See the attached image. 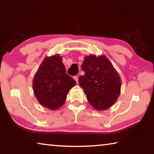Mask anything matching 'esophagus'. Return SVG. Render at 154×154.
Listing matches in <instances>:
<instances>
[{
	"label": "esophagus",
	"mask_w": 154,
	"mask_h": 154,
	"mask_svg": "<svg viewBox=\"0 0 154 154\" xmlns=\"http://www.w3.org/2000/svg\"><path fill=\"white\" fill-rule=\"evenodd\" d=\"M73 78H74V79L76 81L77 83H78V82H79V81H78V77L77 76H75Z\"/></svg>",
	"instance_id": "obj_1"
}]
</instances>
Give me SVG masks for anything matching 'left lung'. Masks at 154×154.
<instances>
[{
	"mask_svg": "<svg viewBox=\"0 0 154 154\" xmlns=\"http://www.w3.org/2000/svg\"><path fill=\"white\" fill-rule=\"evenodd\" d=\"M85 72L79 76V83L88 102L98 111L113 106L121 91V78L105 55L85 56L82 66Z\"/></svg>",
	"mask_w": 154,
	"mask_h": 154,
	"instance_id": "8db88e82",
	"label": "left lung"
}]
</instances>
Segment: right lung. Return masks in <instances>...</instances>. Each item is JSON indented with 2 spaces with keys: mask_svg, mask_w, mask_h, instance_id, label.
<instances>
[{
  "mask_svg": "<svg viewBox=\"0 0 154 154\" xmlns=\"http://www.w3.org/2000/svg\"><path fill=\"white\" fill-rule=\"evenodd\" d=\"M59 54L47 56L34 77L32 88L38 103L43 107L56 110L63 105L69 91L76 85L68 75Z\"/></svg>",
  "mask_w": 154,
  "mask_h": 154,
  "instance_id": "obj_1",
  "label": "right lung"
}]
</instances>
